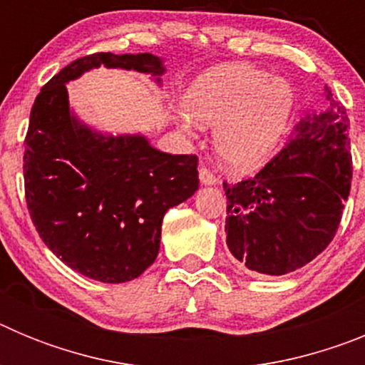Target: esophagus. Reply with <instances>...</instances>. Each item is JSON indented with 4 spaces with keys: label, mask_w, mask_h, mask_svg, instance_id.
<instances>
[{
    "label": "esophagus",
    "mask_w": 365,
    "mask_h": 365,
    "mask_svg": "<svg viewBox=\"0 0 365 365\" xmlns=\"http://www.w3.org/2000/svg\"><path fill=\"white\" fill-rule=\"evenodd\" d=\"M199 179L202 185H217V177L210 172V168L206 166L199 168Z\"/></svg>",
    "instance_id": "34e87169"
}]
</instances>
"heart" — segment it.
I'll list each match as a JSON object with an SVG mask.
<instances>
[{
  "instance_id": "obj_1",
  "label": "heart",
  "mask_w": 365,
  "mask_h": 365,
  "mask_svg": "<svg viewBox=\"0 0 365 365\" xmlns=\"http://www.w3.org/2000/svg\"><path fill=\"white\" fill-rule=\"evenodd\" d=\"M294 106L291 82L252 63L214 67L185 93L186 113L201 124H215V148L235 170H252L276 150Z\"/></svg>"
}]
</instances>
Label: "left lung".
<instances>
[{"mask_svg":"<svg viewBox=\"0 0 365 365\" xmlns=\"http://www.w3.org/2000/svg\"><path fill=\"white\" fill-rule=\"evenodd\" d=\"M327 106L296 124L276 157L250 179L222 182L227 245L254 272L283 276L322 254L349 197L353 160L346 108L325 87Z\"/></svg>","mask_w":365,"mask_h":365,"instance_id":"1","label":"left lung"}]
</instances>
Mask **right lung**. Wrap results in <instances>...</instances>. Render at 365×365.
<instances>
[{"label": "right lung", "mask_w": 365, "mask_h": 365, "mask_svg": "<svg viewBox=\"0 0 365 365\" xmlns=\"http://www.w3.org/2000/svg\"><path fill=\"white\" fill-rule=\"evenodd\" d=\"M164 73L150 53L78 58L41 87L25 137V199L43 243L104 283L138 278L159 254L163 217L199 188L197 155H170L143 135L108 137L71 115L66 83L93 67Z\"/></svg>", "instance_id": "add662e5"}]
</instances>
